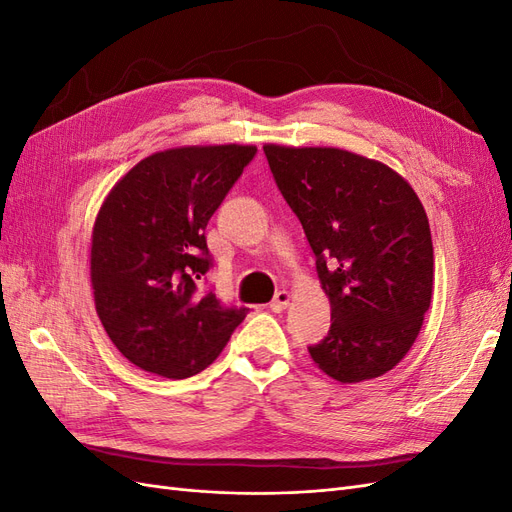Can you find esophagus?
Returning <instances> with one entry per match:
<instances>
[{
	"label": "esophagus",
	"instance_id": "34e87169",
	"mask_svg": "<svg viewBox=\"0 0 512 512\" xmlns=\"http://www.w3.org/2000/svg\"><path fill=\"white\" fill-rule=\"evenodd\" d=\"M288 303H290V292H288V290H277L269 307L273 309L275 314H282L284 309L288 307Z\"/></svg>",
	"mask_w": 512,
	"mask_h": 512
}]
</instances>
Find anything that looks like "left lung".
Returning <instances> with one entry per match:
<instances>
[{"label": "left lung", "instance_id": "left-lung-1", "mask_svg": "<svg viewBox=\"0 0 512 512\" xmlns=\"http://www.w3.org/2000/svg\"><path fill=\"white\" fill-rule=\"evenodd\" d=\"M262 149L331 303V329L309 354L342 384L386 374L412 348L431 303L433 245L421 200L393 168L359 153Z\"/></svg>", "mask_w": 512, "mask_h": 512}]
</instances>
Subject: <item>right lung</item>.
<instances>
[{
  "mask_svg": "<svg viewBox=\"0 0 512 512\" xmlns=\"http://www.w3.org/2000/svg\"><path fill=\"white\" fill-rule=\"evenodd\" d=\"M254 145L158 151L108 192L91 235V288L104 331L130 363L183 380L209 367L250 309L198 292L205 228Z\"/></svg>",
  "mask_w": 512,
  "mask_h": 512,
  "instance_id": "add662e5",
  "label": "right lung"
}]
</instances>
